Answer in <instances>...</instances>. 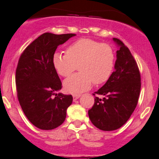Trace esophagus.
<instances>
[{"mask_svg":"<svg viewBox=\"0 0 159 159\" xmlns=\"http://www.w3.org/2000/svg\"><path fill=\"white\" fill-rule=\"evenodd\" d=\"M80 96H81V95H80V94H75V95H73V96H72V97H73L74 101L77 100L78 98L80 97Z\"/></svg>","mask_w":159,"mask_h":159,"instance_id":"esophagus-1","label":"esophagus"}]
</instances>
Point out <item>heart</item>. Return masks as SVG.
<instances>
[{
  "label": "heart",
  "mask_w": 159,
  "mask_h": 159,
  "mask_svg": "<svg viewBox=\"0 0 159 159\" xmlns=\"http://www.w3.org/2000/svg\"><path fill=\"white\" fill-rule=\"evenodd\" d=\"M66 54L54 53L52 63L58 74L70 75L78 66L80 72L65 80L63 87L69 93L77 94L90 88L92 83H105L112 74L115 54L109 45L90 39H81L66 48Z\"/></svg>",
  "instance_id": "heart-1"
}]
</instances>
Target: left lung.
Segmentation results:
<instances>
[{
    "label": "left lung",
    "mask_w": 159,
    "mask_h": 159,
    "mask_svg": "<svg viewBox=\"0 0 159 159\" xmlns=\"http://www.w3.org/2000/svg\"><path fill=\"white\" fill-rule=\"evenodd\" d=\"M113 40L118 47L115 70L95 93L105 97L96 96L88 111L90 121L102 131L116 130L126 123L137 106L141 86L139 69L129 49L119 39Z\"/></svg>",
    "instance_id": "1"
}]
</instances>
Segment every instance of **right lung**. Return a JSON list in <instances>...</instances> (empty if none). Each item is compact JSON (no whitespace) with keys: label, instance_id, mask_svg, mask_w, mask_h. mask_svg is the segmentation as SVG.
<instances>
[{"label":"right lung","instance_id":"1","mask_svg":"<svg viewBox=\"0 0 159 159\" xmlns=\"http://www.w3.org/2000/svg\"><path fill=\"white\" fill-rule=\"evenodd\" d=\"M76 34L45 33L25 48L16 72L17 96L24 114L38 129L52 130L64 122L72 95L56 92L62 83L52 63L58 45Z\"/></svg>","mask_w":159,"mask_h":159}]
</instances>
